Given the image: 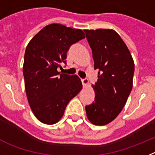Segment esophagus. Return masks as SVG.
<instances>
[{"label":"esophagus","mask_w":155,"mask_h":155,"mask_svg":"<svg viewBox=\"0 0 155 155\" xmlns=\"http://www.w3.org/2000/svg\"><path fill=\"white\" fill-rule=\"evenodd\" d=\"M81 81H82V83H83V87H86V86H87L89 84V81L87 79H81Z\"/></svg>","instance_id":"34e87169"}]
</instances>
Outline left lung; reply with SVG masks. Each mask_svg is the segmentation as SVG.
<instances>
[{"label":"left lung","instance_id":"obj_1","mask_svg":"<svg viewBox=\"0 0 155 155\" xmlns=\"http://www.w3.org/2000/svg\"><path fill=\"white\" fill-rule=\"evenodd\" d=\"M92 49L98 79L92 85L95 100L86 106L89 121L95 126L112 122L122 111L133 88L134 61L127 46L113 29H84Z\"/></svg>","mask_w":155,"mask_h":155}]
</instances>
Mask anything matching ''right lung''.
I'll list each match as a JSON object with an SVG mask.
<instances>
[{"mask_svg":"<svg viewBox=\"0 0 155 155\" xmlns=\"http://www.w3.org/2000/svg\"><path fill=\"white\" fill-rule=\"evenodd\" d=\"M85 38L83 31L50 24L35 35L25 52L23 76L28 102L36 118L44 124L57 123L68 102L82 90L76 75L61 73L70 46Z\"/></svg>","mask_w":155,"mask_h":155,"instance_id":"right-lung-1","label":"right lung"}]
</instances>
